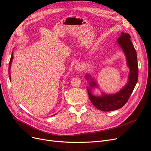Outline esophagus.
<instances>
[{
  "mask_svg": "<svg viewBox=\"0 0 151 151\" xmlns=\"http://www.w3.org/2000/svg\"><path fill=\"white\" fill-rule=\"evenodd\" d=\"M75 68L76 71H81L83 70L84 69V66L83 64H81V63H78L77 64L75 65Z\"/></svg>",
  "mask_w": 151,
  "mask_h": 151,
  "instance_id": "1",
  "label": "esophagus"
}]
</instances>
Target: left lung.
<instances>
[{
	"mask_svg": "<svg viewBox=\"0 0 151 151\" xmlns=\"http://www.w3.org/2000/svg\"><path fill=\"white\" fill-rule=\"evenodd\" d=\"M129 34L122 32L117 42L122 49L126 57L127 65L130 68L128 82L126 85L114 94H106L102 92L101 96H94L92 93V89L98 88L96 80L89 75L87 74L86 78L89 81V88H87L89 97L94 106L102 111H111L119 109L127 102L135 87L138 78V67L137 55L135 49L130 40Z\"/></svg>",
	"mask_w": 151,
	"mask_h": 151,
	"instance_id": "obj_1",
	"label": "left lung"
}]
</instances>
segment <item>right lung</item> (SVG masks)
Returning a JSON list of instances; mask_svg holds the SVG:
<instances>
[{"instance_id": "add662e5", "label": "right lung", "mask_w": 151, "mask_h": 151, "mask_svg": "<svg viewBox=\"0 0 151 151\" xmlns=\"http://www.w3.org/2000/svg\"><path fill=\"white\" fill-rule=\"evenodd\" d=\"M13 59V52H12V56L10 58V63H9V77H10V80L11 81V76H10V68H11V65H12V62ZM54 114V115H55Z\"/></svg>"}]
</instances>
